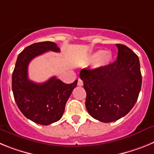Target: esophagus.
I'll return each instance as SVG.
<instances>
[{
  "label": "esophagus",
  "instance_id": "1",
  "mask_svg": "<svg viewBox=\"0 0 154 154\" xmlns=\"http://www.w3.org/2000/svg\"><path fill=\"white\" fill-rule=\"evenodd\" d=\"M78 85L79 86H82L83 85V82H82V80L80 79H78Z\"/></svg>",
  "mask_w": 154,
  "mask_h": 154
}]
</instances>
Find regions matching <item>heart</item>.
Masks as SVG:
<instances>
[{"label":"heart","instance_id":"b5f03b06","mask_svg":"<svg viewBox=\"0 0 154 154\" xmlns=\"http://www.w3.org/2000/svg\"><path fill=\"white\" fill-rule=\"evenodd\" d=\"M112 60V55L110 51L105 52L103 50H99L88 58L87 63L94 64L96 67H105L110 64Z\"/></svg>","mask_w":154,"mask_h":154}]
</instances>
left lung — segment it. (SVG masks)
<instances>
[{
  "label": "left lung",
  "mask_w": 154,
  "mask_h": 154,
  "mask_svg": "<svg viewBox=\"0 0 154 154\" xmlns=\"http://www.w3.org/2000/svg\"><path fill=\"white\" fill-rule=\"evenodd\" d=\"M117 60L94 69H82L89 115L103 123L123 117L132 109L140 92L142 75L139 58L124 45L116 44Z\"/></svg>",
  "instance_id": "8db88e82"
}]
</instances>
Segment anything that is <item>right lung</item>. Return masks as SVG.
Wrapping results in <instances>:
<instances>
[{"label":"right lung","instance_id":"obj_1","mask_svg":"<svg viewBox=\"0 0 154 154\" xmlns=\"http://www.w3.org/2000/svg\"><path fill=\"white\" fill-rule=\"evenodd\" d=\"M48 51L59 52L60 48L52 42H38L26 47L18 55L12 74V91L19 109L30 120L45 126L62 118L65 104L77 85V80L65 84L55 76L43 83L29 80L30 62Z\"/></svg>","mask_w":154,"mask_h":154}]
</instances>
